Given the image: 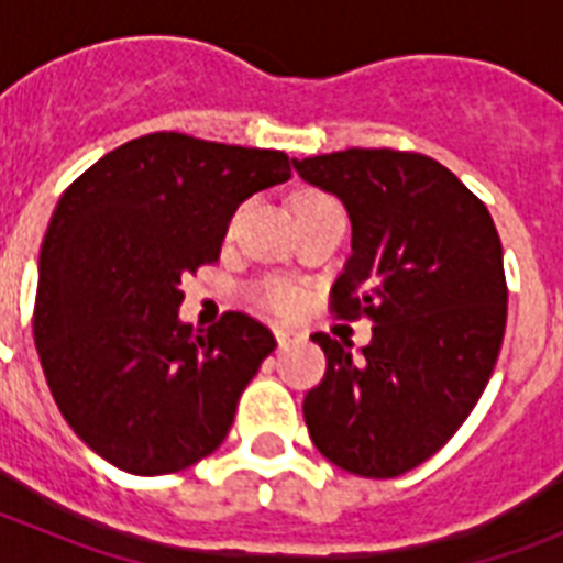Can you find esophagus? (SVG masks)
<instances>
[{"label": "esophagus", "mask_w": 563, "mask_h": 563, "mask_svg": "<svg viewBox=\"0 0 563 563\" xmlns=\"http://www.w3.org/2000/svg\"><path fill=\"white\" fill-rule=\"evenodd\" d=\"M273 335H276V341H278V350H287L290 343L301 341V332L290 330V327H276V330H273Z\"/></svg>", "instance_id": "obj_1"}]
</instances>
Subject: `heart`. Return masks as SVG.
<instances>
[{
    "mask_svg": "<svg viewBox=\"0 0 563 563\" xmlns=\"http://www.w3.org/2000/svg\"><path fill=\"white\" fill-rule=\"evenodd\" d=\"M312 202H330V197H324V194H310V197H305V200H301V206H312ZM256 298L265 307H271V310L287 312L296 307L298 292L292 290L290 285H282V282H262V285L256 287Z\"/></svg>",
    "mask_w": 563,
    "mask_h": 563,
    "instance_id": "b5f03b06",
    "label": "heart"
}]
</instances>
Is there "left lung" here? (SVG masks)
I'll list each match as a JSON object with an SVG mask.
<instances>
[{
  "mask_svg": "<svg viewBox=\"0 0 563 563\" xmlns=\"http://www.w3.org/2000/svg\"><path fill=\"white\" fill-rule=\"evenodd\" d=\"M292 166L350 213L332 312L375 324L355 357L350 341L312 335L327 372L305 422L338 467L391 479L456 434L494 375L507 321L499 233L485 202L426 154L346 148Z\"/></svg>",
  "mask_w": 563,
  "mask_h": 563,
  "instance_id": "obj_1",
  "label": "left lung"
}]
</instances>
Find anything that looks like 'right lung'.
Returning a JSON list of instances; mask_svg holds the SVG:
<instances>
[{
	"mask_svg": "<svg viewBox=\"0 0 563 563\" xmlns=\"http://www.w3.org/2000/svg\"><path fill=\"white\" fill-rule=\"evenodd\" d=\"M290 180V157L180 132L143 134L62 194L33 310L58 411L89 449L137 476L220 449L276 338L245 312L194 332L183 278L220 258L239 202Z\"/></svg>",
	"mask_w": 563,
	"mask_h": 563,
	"instance_id": "obj_1",
	"label": "right lung"
}]
</instances>
